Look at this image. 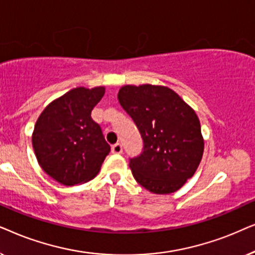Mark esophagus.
<instances>
[{
	"label": "esophagus",
	"instance_id": "34e87169",
	"mask_svg": "<svg viewBox=\"0 0 255 255\" xmlns=\"http://www.w3.org/2000/svg\"><path fill=\"white\" fill-rule=\"evenodd\" d=\"M122 151H124V148H122L121 143H115L112 145V152L113 154H121Z\"/></svg>",
	"mask_w": 255,
	"mask_h": 255
}]
</instances>
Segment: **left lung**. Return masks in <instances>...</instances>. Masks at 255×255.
Listing matches in <instances>:
<instances>
[{
    "label": "left lung",
    "mask_w": 255,
    "mask_h": 255,
    "mask_svg": "<svg viewBox=\"0 0 255 255\" xmlns=\"http://www.w3.org/2000/svg\"><path fill=\"white\" fill-rule=\"evenodd\" d=\"M118 99L143 141L141 154L129 158L134 178L150 192L177 191L196 172L204 150L195 111L164 86L126 85Z\"/></svg>",
    "instance_id": "1"
}]
</instances>
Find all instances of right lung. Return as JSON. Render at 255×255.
<instances>
[{"instance_id":"right-lung-1","label":"right lung","mask_w":255,"mask_h":255,"mask_svg":"<svg viewBox=\"0 0 255 255\" xmlns=\"http://www.w3.org/2000/svg\"><path fill=\"white\" fill-rule=\"evenodd\" d=\"M105 87H77L52 101L39 115L32 134L37 161L50 177L71 186L99 172L111 147L91 118Z\"/></svg>"}]
</instances>
